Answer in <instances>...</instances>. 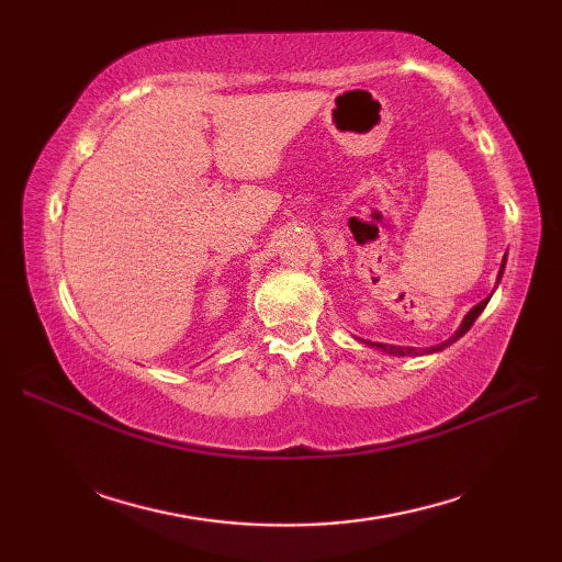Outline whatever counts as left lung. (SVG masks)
Returning a JSON list of instances; mask_svg holds the SVG:
<instances>
[{"mask_svg": "<svg viewBox=\"0 0 562 562\" xmlns=\"http://www.w3.org/2000/svg\"><path fill=\"white\" fill-rule=\"evenodd\" d=\"M503 270H505V262H503V268H499V278H503ZM491 302V296H487V300H483L479 306H473L469 314H465V318H463V324H461V328L453 333V338H449L447 342H441L439 348H432L429 352H435V350H441V348H447L449 342H453V340H459L465 330H469L471 326H473V321L481 316V312L485 308V304ZM367 345H372V348H376V350H384V352H389V355H417V350L415 348H396V345H384V342H367Z\"/></svg>", "mask_w": 562, "mask_h": 562, "instance_id": "8db88e82", "label": "left lung"}]
</instances>
